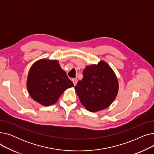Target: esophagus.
<instances>
[{"label": "esophagus", "mask_w": 154, "mask_h": 154, "mask_svg": "<svg viewBox=\"0 0 154 154\" xmlns=\"http://www.w3.org/2000/svg\"><path fill=\"white\" fill-rule=\"evenodd\" d=\"M72 82H73V83H74V85H75L77 84V80L76 79H73Z\"/></svg>", "instance_id": "obj_1"}]
</instances>
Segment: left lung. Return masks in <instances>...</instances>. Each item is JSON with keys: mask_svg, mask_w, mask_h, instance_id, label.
Wrapping results in <instances>:
<instances>
[{"mask_svg": "<svg viewBox=\"0 0 154 154\" xmlns=\"http://www.w3.org/2000/svg\"><path fill=\"white\" fill-rule=\"evenodd\" d=\"M83 78L75 86L80 102L87 110L97 112L107 108L118 93L119 83L114 72L109 65L100 61L86 66Z\"/></svg>", "mask_w": 154, "mask_h": 154, "instance_id": "left-lung-1", "label": "left lung"}]
</instances>
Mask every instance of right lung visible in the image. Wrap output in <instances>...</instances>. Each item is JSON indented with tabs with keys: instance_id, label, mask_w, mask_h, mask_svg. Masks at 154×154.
Instances as JSON below:
<instances>
[{
	"instance_id": "obj_1",
	"label": "right lung",
	"mask_w": 154,
	"mask_h": 154,
	"mask_svg": "<svg viewBox=\"0 0 154 154\" xmlns=\"http://www.w3.org/2000/svg\"><path fill=\"white\" fill-rule=\"evenodd\" d=\"M72 87L74 84L56 60H39L29 70L27 81L29 94L44 106L56 103L64 91Z\"/></svg>"
}]
</instances>
